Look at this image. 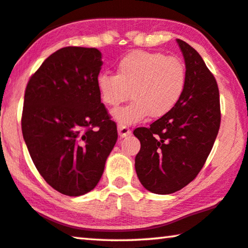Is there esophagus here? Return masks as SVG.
I'll return each mask as SVG.
<instances>
[{"mask_svg": "<svg viewBox=\"0 0 248 248\" xmlns=\"http://www.w3.org/2000/svg\"><path fill=\"white\" fill-rule=\"evenodd\" d=\"M118 133H119L120 137H123V138H124V137H127V136L130 135L131 130L127 127V125L119 124H118Z\"/></svg>", "mask_w": 248, "mask_h": 248, "instance_id": "esophagus-1", "label": "esophagus"}]
</instances>
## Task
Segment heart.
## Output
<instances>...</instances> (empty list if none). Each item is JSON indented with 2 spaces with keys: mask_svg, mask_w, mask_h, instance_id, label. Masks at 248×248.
I'll list each match as a JSON object with an SVG mask.
<instances>
[{
  "mask_svg": "<svg viewBox=\"0 0 248 248\" xmlns=\"http://www.w3.org/2000/svg\"><path fill=\"white\" fill-rule=\"evenodd\" d=\"M96 84L109 107L119 106L131 93V103L116 110L113 117L121 124H133L148 116H166L179 104L186 89L187 69L180 57L135 50L119 61L116 75L101 73Z\"/></svg>",
  "mask_w": 248,
  "mask_h": 248,
  "instance_id": "1",
  "label": "heart"
}]
</instances>
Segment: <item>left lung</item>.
<instances>
[{"label":"left lung","instance_id":"8db88e82","mask_svg":"<svg viewBox=\"0 0 248 248\" xmlns=\"http://www.w3.org/2000/svg\"><path fill=\"white\" fill-rule=\"evenodd\" d=\"M187 69V84L179 104L150 127L133 135L141 148L137 175L148 191L170 194L192 182L205 163L221 124L218 86L193 47L178 39Z\"/></svg>","mask_w":248,"mask_h":248}]
</instances>
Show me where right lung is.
I'll return each instance as SVG.
<instances>
[{"label":"right lung","instance_id":"obj_1","mask_svg":"<svg viewBox=\"0 0 248 248\" xmlns=\"http://www.w3.org/2000/svg\"><path fill=\"white\" fill-rule=\"evenodd\" d=\"M101 65L97 48L62 47L27 82L23 138L39 174L64 195L79 196L97 186L118 139L97 88Z\"/></svg>","mask_w":248,"mask_h":248}]
</instances>
